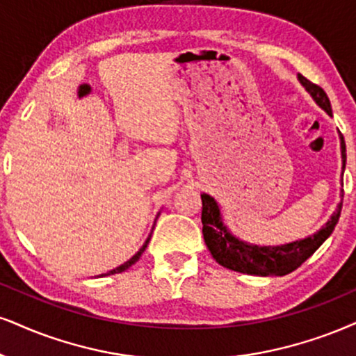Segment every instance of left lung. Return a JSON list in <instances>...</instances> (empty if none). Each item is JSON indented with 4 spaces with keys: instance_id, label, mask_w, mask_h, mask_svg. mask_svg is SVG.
I'll use <instances>...</instances> for the list:
<instances>
[{
    "instance_id": "1",
    "label": "left lung",
    "mask_w": 356,
    "mask_h": 356,
    "mask_svg": "<svg viewBox=\"0 0 356 356\" xmlns=\"http://www.w3.org/2000/svg\"><path fill=\"white\" fill-rule=\"evenodd\" d=\"M299 81L307 90L310 92L315 102L332 115V105L328 100L325 90L322 87L310 82L304 76H299ZM341 138V156H343L345 166V142ZM203 201V211H201V222H203V236L204 243L208 245L211 256L216 259L218 264L226 269L243 272L249 275H285L289 272L296 270L300 267L312 254L323 244L328 236L335 229L339 222L341 203L339 204L337 213H333L330 221L325 227H322L317 234L310 238L296 241V243L277 245V248H259V245L245 244L243 241L236 239L226 226L222 225L219 208L209 195H201Z\"/></svg>"
}]
</instances>
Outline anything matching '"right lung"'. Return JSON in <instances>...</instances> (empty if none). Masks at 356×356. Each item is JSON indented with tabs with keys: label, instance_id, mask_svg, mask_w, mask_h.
<instances>
[{
	"label": "right lung",
	"instance_id": "obj_1",
	"mask_svg": "<svg viewBox=\"0 0 356 356\" xmlns=\"http://www.w3.org/2000/svg\"><path fill=\"white\" fill-rule=\"evenodd\" d=\"M148 243H150V236H148V239H147V241H145V244L142 245V249H140V251H138L137 254H135V256H134V257H131V259H130V261H127V262H125V264L118 266V267H115V269H113V270H108V272H107V274H102V275H111V274H118V272H124V270H127V269H129V267H130V266H134V264H135V262H137V261H138V259H140V256H142V254H143V251H145V248H147V244H148Z\"/></svg>",
	"mask_w": 356,
	"mask_h": 356
}]
</instances>
